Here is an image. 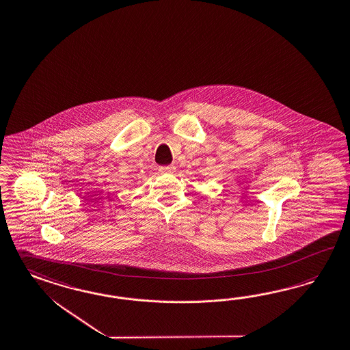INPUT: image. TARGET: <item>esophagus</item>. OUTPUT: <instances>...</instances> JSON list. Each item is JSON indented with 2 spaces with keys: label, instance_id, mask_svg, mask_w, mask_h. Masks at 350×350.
I'll return each mask as SVG.
<instances>
[{
  "label": "esophagus",
  "instance_id": "esophagus-1",
  "mask_svg": "<svg viewBox=\"0 0 350 350\" xmlns=\"http://www.w3.org/2000/svg\"><path fill=\"white\" fill-rule=\"evenodd\" d=\"M160 171L163 172V174H170V172H174V171H175V167H174V166H171V165H169V166H161V167H160Z\"/></svg>",
  "mask_w": 350,
  "mask_h": 350
}]
</instances>
